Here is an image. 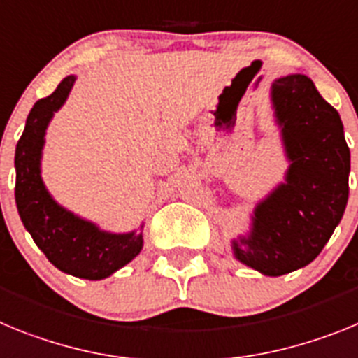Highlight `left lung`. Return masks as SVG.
<instances>
[{
    "mask_svg": "<svg viewBox=\"0 0 358 358\" xmlns=\"http://www.w3.org/2000/svg\"><path fill=\"white\" fill-rule=\"evenodd\" d=\"M271 96L290 166L285 185L256 206L251 235L233 240V251L265 276H281L317 258L341 222L350 148L339 113L308 77L278 78Z\"/></svg>",
    "mask_w": 358,
    "mask_h": 358,
    "instance_id": "left-lung-1",
    "label": "left lung"
}]
</instances>
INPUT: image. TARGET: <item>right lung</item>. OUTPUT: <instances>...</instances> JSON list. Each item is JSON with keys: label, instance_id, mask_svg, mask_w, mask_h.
Instances as JSON below:
<instances>
[{"label": "right lung", "instance_id": "1", "mask_svg": "<svg viewBox=\"0 0 358 358\" xmlns=\"http://www.w3.org/2000/svg\"><path fill=\"white\" fill-rule=\"evenodd\" d=\"M75 77L69 75L50 96L37 100L15 147V204L19 217L37 248L59 271L84 280H103L140 255V231L115 235L78 218L50 197L41 179L44 132L53 113L61 109Z\"/></svg>", "mask_w": 358, "mask_h": 358}]
</instances>
